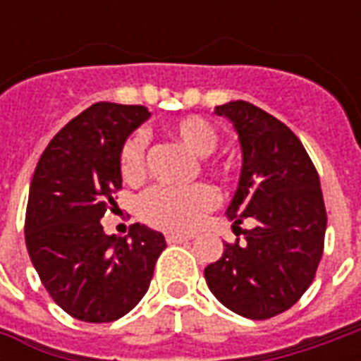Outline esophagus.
I'll return each instance as SVG.
<instances>
[{"label":"esophagus","mask_w":361,"mask_h":361,"mask_svg":"<svg viewBox=\"0 0 361 361\" xmlns=\"http://www.w3.org/2000/svg\"><path fill=\"white\" fill-rule=\"evenodd\" d=\"M191 238L189 235H181V234H168L166 235V242L168 243H185L189 242Z\"/></svg>","instance_id":"34e87169"}]
</instances>
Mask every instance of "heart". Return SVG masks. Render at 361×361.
Returning a JSON list of instances; mask_svg holds the SVG:
<instances>
[{"instance_id": "b5f03b06", "label": "heart", "mask_w": 361, "mask_h": 361, "mask_svg": "<svg viewBox=\"0 0 361 361\" xmlns=\"http://www.w3.org/2000/svg\"><path fill=\"white\" fill-rule=\"evenodd\" d=\"M166 133L180 141L185 149L199 157V166L214 180L230 183L234 180V166L228 160L212 157L219 147V131L201 116H185L166 126ZM119 173L121 178L137 185L147 176V137L135 133L127 137L119 150ZM219 204V193L207 185L195 183L183 189L154 188L145 193L139 203V214L150 226L160 228L166 232L188 234L195 230L207 212Z\"/></svg>"}]
</instances>
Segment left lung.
Instances as JSON below:
<instances>
[{
    "instance_id": "1",
    "label": "left lung",
    "mask_w": 361,
    "mask_h": 361,
    "mask_svg": "<svg viewBox=\"0 0 361 361\" xmlns=\"http://www.w3.org/2000/svg\"><path fill=\"white\" fill-rule=\"evenodd\" d=\"M216 114L234 123L243 152L228 219L234 232L245 218L256 226L242 231V242L224 243L204 279L228 310L271 319L302 298L323 257L326 211L319 173L294 131L265 110L235 100L216 106Z\"/></svg>"
}]
</instances>
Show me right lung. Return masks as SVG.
Returning <instances> with one entry per match:
<instances>
[{
    "instance_id": "1",
    "label": "right lung",
    "mask_w": 361,
    "mask_h": 361,
    "mask_svg": "<svg viewBox=\"0 0 361 361\" xmlns=\"http://www.w3.org/2000/svg\"><path fill=\"white\" fill-rule=\"evenodd\" d=\"M145 106L96 102L48 142L36 164L25 242L44 288L71 317L111 323L149 290L164 235L142 224L106 235L100 219L121 191L119 150L149 119Z\"/></svg>"
}]
</instances>
